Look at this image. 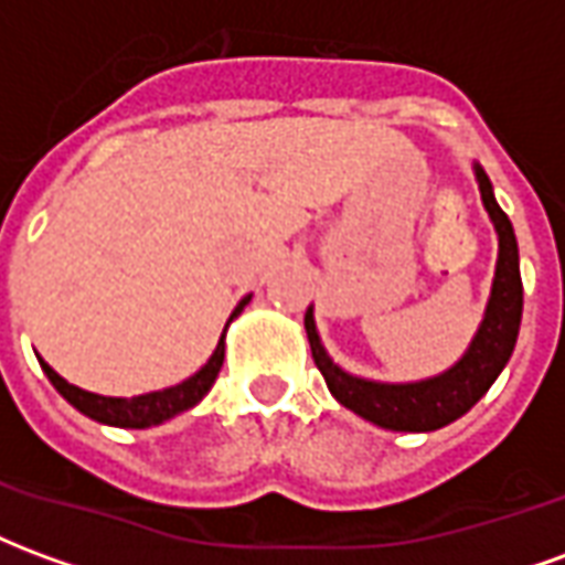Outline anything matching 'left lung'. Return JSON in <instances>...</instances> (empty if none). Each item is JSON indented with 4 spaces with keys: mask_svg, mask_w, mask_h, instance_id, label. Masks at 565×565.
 Here are the masks:
<instances>
[{
    "mask_svg": "<svg viewBox=\"0 0 565 565\" xmlns=\"http://www.w3.org/2000/svg\"><path fill=\"white\" fill-rule=\"evenodd\" d=\"M475 181L481 190L487 214L493 221L499 238L497 271H493V287L487 299L484 318L478 323V332L466 348V354L445 369L441 375L424 381H405V384H391V381L360 379L344 372L339 363H332L327 348L320 342L315 311H306V332L311 344V356L318 363L320 375L327 381L330 393L360 415L369 424L393 433H433L441 426L454 424L472 408L490 384L499 379V372L509 363L518 330H521L523 315V284H521V257H518V238L511 226L509 214L499 209L493 196V184L487 172L475 162Z\"/></svg>",
    "mask_w": 565,
    "mask_h": 565,
    "instance_id": "1",
    "label": "left lung"
}]
</instances>
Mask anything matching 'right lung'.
<instances>
[{
    "instance_id": "1",
    "label": "right lung",
    "mask_w": 565,
    "mask_h": 565,
    "mask_svg": "<svg viewBox=\"0 0 565 565\" xmlns=\"http://www.w3.org/2000/svg\"><path fill=\"white\" fill-rule=\"evenodd\" d=\"M247 302H250V296H245V299L233 308L226 327L245 311ZM226 327H223V335L221 342H217V348H214V354L209 356V363L199 369L196 375H190V379L181 381V384H174V387L141 393V396H132V399H127V396H99V393L81 391L75 384H68L66 379H60L54 369L44 363L42 356H39V363H42L44 375L51 379V384L60 391V396H63L68 405H75L81 415L93 417V420H99V424L124 426V429H148V426L162 424V420H169V417L181 415L186 408H193L196 403H202V396L211 391V384H214V379H217V372H221L223 366Z\"/></svg>"
}]
</instances>
